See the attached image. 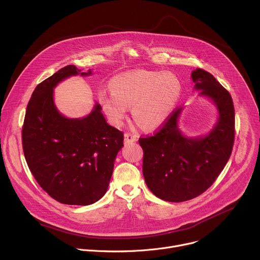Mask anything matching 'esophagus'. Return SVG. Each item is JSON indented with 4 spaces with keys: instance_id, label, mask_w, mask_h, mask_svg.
Masks as SVG:
<instances>
[{
    "instance_id": "34e87169",
    "label": "esophagus",
    "mask_w": 260,
    "mask_h": 260,
    "mask_svg": "<svg viewBox=\"0 0 260 260\" xmlns=\"http://www.w3.org/2000/svg\"><path fill=\"white\" fill-rule=\"evenodd\" d=\"M124 141H125V143L136 142V141H138V136L133 135V134H131V133H125V134H124Z\"/></svg>"
}]
</instances>
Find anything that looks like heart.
Returning <instances> with one entry per match:
<instances>
[{
  "mask_svg": "<svg viewBox=\"0 0 260 260\" xmlns=\"http://www.w3.org/2000/svg\"><path fill=\"white\" fill-rule=\"evenodd\" d=\"M104 90L100 102L115 125L122 124L128 106L138 125L153 129L164 124L174 111L182 91L178 77L170 72L136 70L119 74Z\"/></svg>",
  "mask_w": 260,
  "mask_h": 260,
  "instance_id": "b5f03b06",
  "label": "heart"
}]
</instances>
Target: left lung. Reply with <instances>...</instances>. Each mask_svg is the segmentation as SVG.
<instances>
[{"instance_id": "8db88e82", "label": "left lung", "mask_w": 260, "mask_h": 260, "mask_svg": "<svg viewBox=\"0 0 260 260\" xmlns=\"http://www.w3.org/2000/svg\"><path fill=\"white\" fill-rule=\"evenodd\" d=\"M194 90L212 102L217 121L204 136L189 137L179 128L184 108L174 111L153 137L140 138L143 175L148 188L158 199L181 203L205 192L228 164L235 139V108L230 92L209 72L191 74Z\"/></svg>"}]
</instances>
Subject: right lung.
Here are the masks:
<instances>
[{
  "mask_svg": "<svg viewBox=\"0 0 260 260\" xmlns=\"http://www.w3.org/2000/svg\"><path fill=\"white\" fill-rule=\"evenodd\" d=\"M70 64L37 86L26 107L22 147L27 166L40 186L64 205L87 206L106 193L123 133L107 123L95 103L81 118L62 115L54 88L72 76H90Z\"/></svg>",
  "mask_w": 260,
  "mask_h": 260,
  "instance_id": "obj_1",
  "label": "right lung"
}]
</instances>
